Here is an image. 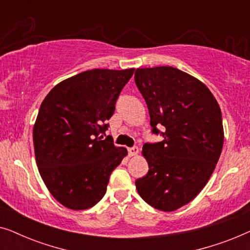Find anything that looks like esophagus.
Instances as JSON below:
<instances>
[{"instance_id": "obj_1", "label": "esophagus", "mask_w": 250, "mask_h": 250, "mask_svg": "<svg viewBox=\"0 0 250 250\" xmlns=\"http://www.w3.org/2000/svg\"><path fill=\"white\" fill-rule=\"evenodd\" d=\"M139 153V148L138 146H133V148H128V156L134 157Z\"/></svg>"}]
</instances>
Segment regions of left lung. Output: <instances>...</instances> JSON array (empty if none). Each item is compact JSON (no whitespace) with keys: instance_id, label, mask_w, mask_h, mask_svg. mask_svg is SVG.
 Returning <instances> with one entry per match:
<instances>
[{"instance_id":"1","label":"left lung","mask_w":250,"mask_h":250,"mask_svg":"<svg viewBox=\"0 0 250 250\" xmlns=\"http://www.w3.org/2000/svg\"><path fill=\"white\" fill-rule=\"evenodd\" d=\"M135 84L149 109L152 133L164 140L146 143L149 170L135 181L138 193L156 209L173 211L204 189L224 142L221 108L206 85L169 66L139 68Z\"/></svg>"}]
</instances>
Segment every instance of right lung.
<instances>
[{
  "label": "right lung",
  "mask_w": 250,
  "mask_h": 250,
  "mask_svg": "<svg viewBox=\"0 0 250 250\" xmlns=\"http://www.w3.org/2000/svg\"><path fill=\"white\" fill-rule=\"evenodd\" d=\"M133 74L134 68L83 71L57 84L41 104L33 128L36 164L50 193L69 209L99 203L111 172L127 156L99 135Z\"/></svg>",
  "instance_id": "1"
}]
</instances>
